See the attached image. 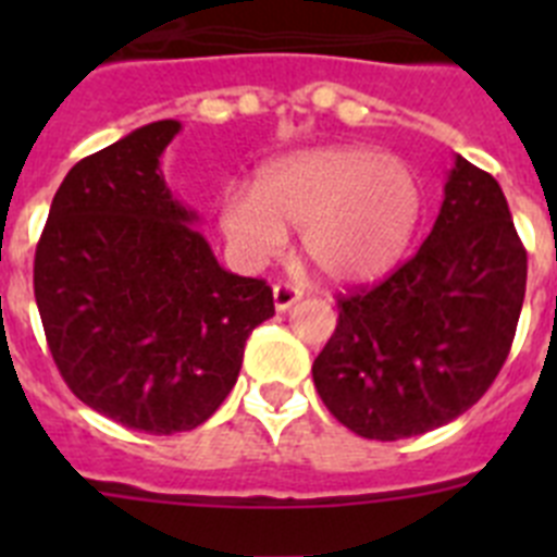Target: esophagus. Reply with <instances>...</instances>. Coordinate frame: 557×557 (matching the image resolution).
<instances>
[{
	"label": "esophagus",
	"mask_w": 557,
	"mask_h": 557,
	"mask_svg": "<svg viewBox=\"0 0 557 557\" xmlns=\"http://www.w3.org/2000/svg\"><path fill=\"white\" fill-rule=\"evenodd\" d=\"M298 298H301V289L293 287V284H275L273 287V304L278 312H287Z\"/></svg>",
	"instance_id": "esophagus-1"
}]
</instances>
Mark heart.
I'll return each mask as SVG.
<instances>
[{
	"label": "heart",
	"instance_id": "heart-1",
	"mask_svg": "<svg viewBox=\"0 0 557 557\" xmlns=\"http://www.w3.org/2000/svg\"><path fill=\"white\" fill-rule=\"evenodd\" d=\"M424 209V181L410 161L376 147L332 145L273 161L256 189L231 184L220 228L250 268L282 253L287 228H304V253L318 273L334 284H366L401 262Z\"/></svg>",
	"mask_w": 557,
	"mask_h": 557
}]
</instances>
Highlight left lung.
<instances>
[{"mask_svg":"<svg viewBox=\"0 0 557 557\" xmlns=\"http://www.w3.org/2000/svg\"><path fill=\"white\" fill-rule=\"evenodd\" d=\"M528 250L494 175L457 156L430 236L376 287L337 295L312 366L339 424L371 441L449 424L494 385L516 337Z\"/></svg>","mask_w":557,"mask_h":557,"instance_id":"1","label":"left lung"}]
</instances>
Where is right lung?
Returning a JSON list of instances; mask_svg holds the SVG:
<instances>
[{
	"mask_svg": "<svg viewBox=\"0 0 557 557\" xmlns=\"http://www.w3.org/2000/svg\"><path fill=\"white\" fill-rule=\"evenodd\" d=\"M161 120L77 161L55 191L33 287L69 391L127 430L172 435L218 410L273 289L218 264L166 189Z\"/></svg>",
	"mask_w": 557,
	"mask_h": 557,
	"instance_id": "right-lung-1",
	"label": "right lung"
}]
</instances>
